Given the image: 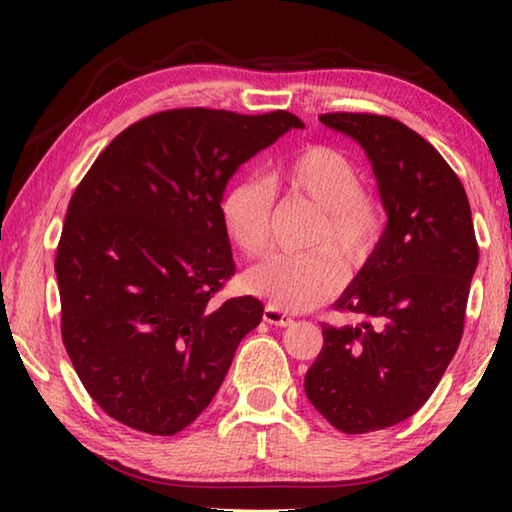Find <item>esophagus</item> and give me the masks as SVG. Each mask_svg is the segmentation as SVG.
Here are the masks:
<instances>
[{"label":"esophagus","mask_w":512,"mask_h":512,"mask_svg":"<svg viewBox=\"0 0 512 512\" xmlns=\"http://www.w3.org/2000/svg\"><path fill=\"white\" fill-rule=\"evenodd\" d=\"M264 320H266L268 325H277V327L293 325V318L289 314H284L282 309H277L275 305H266L264 307Z\"/></svg>","instance_id":"obj_1"}]
</instances>
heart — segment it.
<instances>
[{"label":"heart","instance_id":"obj_1","mask_svg":"<svg viewBox=\"0 0 512 512\" xmlns=\"http://www.w3.org/2000/svg\"><path fill=\"white\" fill-rule=\"evenodd\" d=\"M273 187L289 198H305L320 210L309 246L324 248L300 255H271L246 273L248 289L287 311H307L332 298L343 284L344 264L357 271L375 248L381 219L379 207L363 194L357 164L329 146H307L271 173ZM223 225L241 253L262 255L271 246L275 198L262 180H239L223 196Z\"/></svg>","mask_w":512,"mask_h":512}]
</instances>
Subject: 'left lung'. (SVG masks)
Returning a JSON list of instances; mask_svg holds the SVG:
<instances>
[{
    "mask_svg": "<svg viewBox=\"0 0 512 512\" xmlns=\"http://www.w3.org/2000/svg\"><path fill=\"white\" fill-rule=\"evenodd\" d=\"M320 121L366 151L388 221L336 300L363 320L323 325L305 393L332 427L368 433L411 418L436 391L461 343L479 246L461 180L424 137L381 115Z\"/></svg>",
    "mask_w": 512,
    "mask_h": 512,
    "instance_id": "8db88e82",
    "label": "left lung"
}]
</instances>
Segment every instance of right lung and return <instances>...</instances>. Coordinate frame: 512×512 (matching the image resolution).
<instances>
[{
	"instance_id": "1",
	"label": "right lung",
	"mask_w": 512,
	"mask_h": 512,
	"mask_svg": "<svg viewBox=\"0 0 512 512\" xmlns=\"http://www.w3.org/2000/svg\"><path fill=\"white\" fill-rule=\"evenodd\" d=\"M291 112L180 108L119 133L69 201L56 253L60 332L85 391L126 427L173 436L219 391L259 325L253 296L216 302L235 273L221 201Z\"/></svg>"
}]
</instances>
